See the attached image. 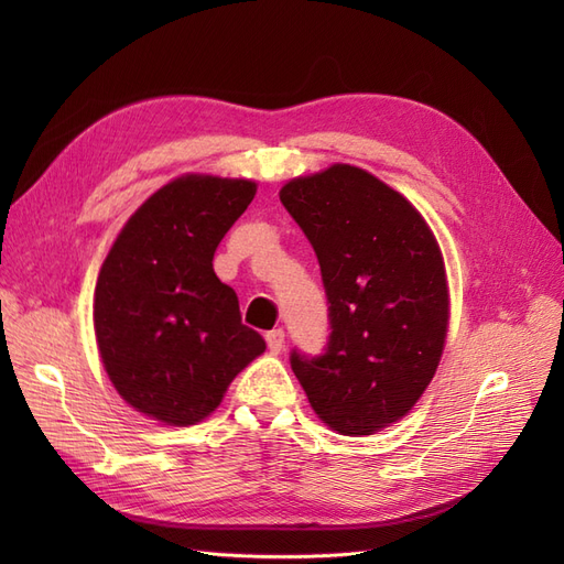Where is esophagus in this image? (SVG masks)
<instances>
[{"instance_id":"obj_1","label":"esophagus","mask_w":564,"mask_h":564,"mask_svg":"<svg viewBox=\"0 0 564 564\" xmlns=\"http://www.w3.org/2000/svg\"><path fill=\"white\" fill-rule=\"evenodd\" d=\"M265 340H268V348L270 352H280L284 348V332L282 329H272L265 334Z\"/></svg>"}]
</instances>
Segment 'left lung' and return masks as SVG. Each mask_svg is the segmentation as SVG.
<instances>
[{"label": "left lung", "mask_w": 564, "mask_h": 564, "mask_svg": "<svg viewBox=\"0 0 564 564\" xmlns=\"http://www.w3.org/2000/svg\"><path fill=\"white\" fill-rule=\"evenodd\" d=\"M280 199L315 249L329 303L322 355L292 350L315 414L340 435L402 419L435 377L449 324L445 263L423 216L365 169L334 164Z\"/></svg>", "instance_id": "1"}]
</instances>
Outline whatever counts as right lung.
Instances as JSON below:
<instances>
[{"label": "right lung", "mask_w": 564, "mask_h": 564, "mask_svg": "<svg viewBox=\"0 0 564 564\" xmlns=\"http://www.w3.org/2000/svg\"><path fill=\"white\" fill-rule=\"evenodd\" d=\"M256 195V183L187 174L148 197L104 261L94 294L100 360L135 412L195 425L265 350L242 324L214 253Z\"/></svg>", "instance_id": "obj_1"}]
</instances>
